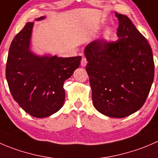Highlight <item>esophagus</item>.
Returning a JSON list of instances; mask_svg holds the SVG:
<instances>
[{
  "instance_id": "esophagus-1",
  "label": "esophagus",
  "mask_w": 158,
  "mask_h": 158,
  "mask_svg": "<svg viewBox=\"0 0 158 158\" xmlns=\"http://www.w3.org/2000/svg\"><path fill=\"white\" fill-rule=\"evenodd\" d=\"M87 59L85 58V57H82V59H81V64L82 67H85L86 65H87Z\"/></svg>"
}]
</instances>
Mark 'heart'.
<instances>
[{
  "instance_id": "b5f03b06",
  "label": "heart",
  "mask_w": 158,
  "mask_h": 158,
  "mask_svg": "<svg viewBox=\"0 0 158 158\" xmlns=\"http://www.w3.org/2000/svg\"><path fill=\"white\" fill-rule=\"evenodd\" d=\"M110 37H111V33H110V31H106L103 33L102 35V39L104 40V41H108L110 40Z\"/></svg>"
}]
</instances>
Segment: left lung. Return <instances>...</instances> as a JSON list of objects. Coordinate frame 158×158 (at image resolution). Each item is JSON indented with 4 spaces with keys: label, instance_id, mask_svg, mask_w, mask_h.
<instances>
[{
    "label": "left lung",
    "instance_id": "left-lung-1",
    "mask_svg": "<svg viewBox=\"0 0 158 158\" xmlns=\"http://www.w3.org/2000/svg\"><path fill=\"white\" fill-rule=\"evenodd\" d=\"M119 21L115 43L94 40L86 46V71L94 107L107 117L122 118L144 104L154 77L151 48L126 15Z\"/></svg>",
    "mask_w": 158,
    "mask_h": 158
}]
</instances>
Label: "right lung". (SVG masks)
<instances>
[{"label":"right lung","instance_id":"obj_1","mask_svg":"<svg viewBox=\"0 0 158 158\" xmlns=\"http://www.w3.org/2000/svg\"><path fill=\"white\" fill-rule=\"evenodd\" d=\"M46 17L36 18L41 21ZM34 22H27L9 49L6 78L13 98L23 110L37 118H48L64 105V82L78 68L81 57H60L32 51Z\"/></svg>","mask_w":158,"mask_h":158}]
</instances>
